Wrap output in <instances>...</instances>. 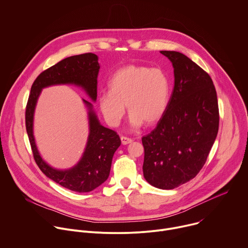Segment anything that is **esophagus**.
Here are the masks:
<instances>
[{
	"mask_svg": "<svg viewBox=\"0 0 248 248\" xmlns=\"http://www.w3.org/2000/svg\"><path fill=\"white\" fill-rule=\"evenodd\" d=\"M120 139H121V142H122V144H124V145L129 144V143H131V142L133 141V140H132V139H129V138H127V137H123V136H122Z\"/></svg>",
	"mask_w": 248,
	"mask_h": 248,
	"instance_id": "1",
	"label": "esophagus"
}]
</instances>
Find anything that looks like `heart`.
Here are the masks:
<instances>
[{"mask_svg": "<svg viewBox=\"0 0 248 248\" xmlns=\"http://www.w3.org/2000/svg\"><path fill=\"white\" fill-rule=\"evenodd\" d=\"M170 93V81L160 68L128 65L118 69L108 80V92L98 99L99 108L106 121L113 127L119 125L125 114H130V125L140 127L144 122L152 125L165 113Z\"/></svg>", "mask_w": 248, "mask_h": 248, "instance_id": "1", "label": "heart"}]
</instances>
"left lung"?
<instances>
[{"label":"left lung","instance_id":"obj_1","mask_svg":"<svg viewBox=\"0 0 248 248\" xmlns=\"http://www.w3.org/2000/svg\"><path fill=\"white\" fill-rule=\"evenodd\" d=\"M173 67L174 86L157 127L142 137L143 176L159 189H173L203 167L219 127L212 79L184 54L160 51Z\"/></svg>","mask_w":248,"mask_h":248}]
</instances>
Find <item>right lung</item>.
I'll return each instance as SVG.
<instances>
[{"label": "right lung", "instance_id": "right-lung-1", "mask_svg": "<svg viewBox=\"0 0 248 248\" xmlns=\"http://www.w3.org/2000/svg\"><path fill=\"white\" fill-rule=\"evenodd\" d=\"M99 70L98 56L94 53L75 55L60 61L36 78L26 107V130L37 165L48 178L78 193L93 191L108 179L113 154L121 144L119 136L113 130L104 127L93 109V105L82 99L87 108L89 124V135L84 152L73 168L58 170L49 166L38 150L34 137V114L42 90L52 85L78 86L93 102H96Z\"/></svg>", "mask_w": 248, "mask_h": 248}]
</instances>
